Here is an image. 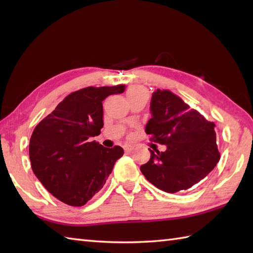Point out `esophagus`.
Masks as SVG:
<instances>
[{"label":"esophagus","mask_w":253,"mask_h":253,"mask_svg":"<svg viewBox=\"0 0 253 253\" xmlns=\"http://www.w3.org/2000/svg\"><path fill=\"white\" fill-rule=\"evenodd\" d=\"M124 150H125V151L128 153V152H130V151H131L132 148H131L130 146H128V144H126V146L124 147Z\"/></svg>","instance_id":"1"}]
</instances>
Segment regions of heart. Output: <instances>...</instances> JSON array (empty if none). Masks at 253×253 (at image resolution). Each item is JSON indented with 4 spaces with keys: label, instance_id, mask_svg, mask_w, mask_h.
Instances as JSON below:
<instances>
[{
    "label": "heart",
    "instance_id": "1",
    "mask_svg": "<svg viewBox=\"0 0 253 253\" xmlns=\"http://www.w3.org/2000/svg\"><path fill=\"white\" fill-rule=\"evenodd\" d=\"M147 92L146 90H143L142 88H139V87H135L129 90V92H128V98L130 99H136V98H147Z\"/></svg>",
    "mask_w": 253,
    "mask_h": 253
}]
</instances>
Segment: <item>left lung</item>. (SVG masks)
Returning a JSON list of instances; mask_svg holds the SVG:
<instances>
[{
	"label": "left lung",
	"mask_w": 253,
	"mask_h": 253,
	"mask_svg": "<svg viewBox=\"0 0 253 253\" xmlns=\"http://www.w3.org/2000/svg\"><path fill=\"white\" fill-rule=\"evenodd\" d=\"M146 132L150 140L165 144L166 151L150 150L140 166L144 177L159 189L174 193L198 184L219 161L215 124L169 90L154 91Z\"/></svg>",
	"instance_id": "obj_1"
}]
</instances>
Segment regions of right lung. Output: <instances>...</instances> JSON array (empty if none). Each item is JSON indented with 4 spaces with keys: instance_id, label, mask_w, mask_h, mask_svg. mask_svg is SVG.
Instances as JSON below:
<instances>
[{
    "instance_id": "add662e5",
    "label": "right lung",
    "mask_w": 253,
    "mask_h": 253,
    "mask_svg": "<svg viewBox=\"0 0 253 253\" xmlns=\"http://www.w3.org/2000/svg\"><path fill=\"white\" fill-rule=\"evenodd\" d=\"M125 84L87 87L68 94L36 126L29 142L31 169L45 189L72 207L87 203L104 186L120 146L104 148L91 138L103 127V101Z\"/></svg>"
}]
</instances>
